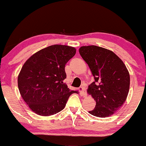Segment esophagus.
<instances>
[{
	"label": "esophagus",
	"mask_w": 146,
	"mask_h": 146,
	"mask_svg": "<svg viewBox=\"0 0 146 146\" xmlns=\"http://www.w3.org/2000/svg\"><path fill=\"white\" fill-rule=\"evenodd\" d=\"M79 89H80V92H81V93H82V95L84 98L86 97L87 94H86V88H85V87L81 86L80 88H79Z\"/></svg>",
	"instance_id": "1"
}]
</instances>
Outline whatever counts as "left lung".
Instances as JSON below:
<instances>
[{
  "label": "left lung",
  "instance_id": "1",
  "mask_svg": "<svg viewBox=\"0 0 146 146\" xmlns=\"http://www.w3.org/2000/svg\"><path fill=\"white\" fill-rule=\"evenodd\" d=\"M80 56L89 66L95 82L87 93L96 102L88 112L98 117H108L119 109L130 88V74L123 62L114 52L90 45L79 48Z\"/></svg>",
  "mask_w": 146,
  "mask_h": 146
}]
</instances>
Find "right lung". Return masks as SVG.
<instances>
[{
  "mask_svg": "<svg viewBox=\"0 0 146 146\" xmlns=\"http://www.w3.org/2000/svg\"><path fill=\"white\" fill-rule=\"evenodd\" d=\"M76 53L67 45L54 44L40 50L25 62L18 76L22 98L33 113L50 116L64 108L71 90L64 82L65 64Z\"/></svg>",
  "mask_w": 146,
  "mask_h": 146,
  "instance_id": "add662e5",
  "label": "right lung"
}]
</instances>
